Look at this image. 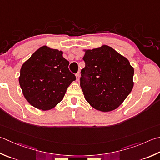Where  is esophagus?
<instances>
[{"label": "esophagus", "instance_id": "obj_1", "mask_svg": "<svg viewBox=\"0 0 160 160\" xmlns=\"http://www.w3.org/2000/svg\"><path fill=\"white\" fill-rule=\"evenodd\" d=\"M76 80L78 81L80 80V72H78V73L76 74Z\"/></svg>", "mask_w": 160, "mask_h": 160}]
</instances>
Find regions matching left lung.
<instances>
[{
	"instance_id": "obj_1",
	"label": "left lung",
	"mask_w": 160,
	"mask_h": 160,
	"mask_svg": "<svg viewBox=\"0 0 160 160\" xmlns=\"http://www.w3.org/2000/svg\"><path fill=\"white\" fill-rule=\"evenodd\" d=\"M80 87L86 101L97 110L117 109L133 88L134 68L129 61L108 46L87 50Z\"/></svg>"
}]
</instances>
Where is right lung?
Returning a JSON list of instances; mask_svg holds the SVG:
<instances>
[{
	"label": "right lung",
	"instance_id": "add662e5",
	"mask_svg": "<svg viewBox=\"0 0 160 160\" xmlns=\"http://www.w3.org/2000/svg\"><path fill=\"white\" fill-rule=\"evenodd\" d=\"M63 52L41 47L22 65L19 84L23 96L33 107L48 110L58 104L68 87L76 80Z\"/></svg>",
	"mask_w": 160,
	"mask_h": 160
}]
</instances>
